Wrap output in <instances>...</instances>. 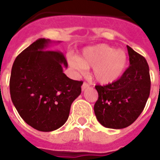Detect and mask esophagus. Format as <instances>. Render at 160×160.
<instances>
[{"label": "esophagus", "mask_w": 160, "mask_h": 160, "mask_svg": "<svg viewBox=\"0 0 160 160\" xmlns=\"http://www.w3.org/2000/svg\"><path fill=\"white\" fill-rule=\"evenodd\" d=\"M88 87H89V85H88L87 83L84 82L82 85V87H81V90H82V91H84V90H86Z\"/></svg>", "instance_id": "1"}]
</instances>
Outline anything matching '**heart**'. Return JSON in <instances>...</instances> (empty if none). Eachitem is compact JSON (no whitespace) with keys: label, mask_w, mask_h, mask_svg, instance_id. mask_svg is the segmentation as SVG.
Returning a JSON list of instances; mask_svg holds the SVG:
<instances>
[{"label":"heart","mask_w":160,"mask_h":160,"mask_svg":"<svg viewBox=\"0 0 160 160\" xmlns=\"http://www.w3.org/2000/svg\"><path fill=\"white\" fill-rule=\"evenodd\" d=\"M69 63L80 73L93 68L95 81L105 85L116 82L122 77L128 65V56L123 50L100 44L85 48L80 58L75 55L70 57Z\"/></svg>","instance_id":"1"}]
</instances>
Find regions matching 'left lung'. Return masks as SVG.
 Here are the masks:
<instances>
[{"instance_id":"left-lung-1","label":"left lung","mask_w":160,"mask_h":160,"mask_svg":"<svg viewBox=\"0 0 160 160\" xmlns=\"http://www.w3.org/2000/svg\"><path fill=\"white\" fill-rule=\"evenodd\" d=\"M129 66L116 82L96 85L99 98L94 106L96 119L109 129H124L133 124L144 109L150 92V76L144 56L127 46Z\"/></svg>"}]
</instances>
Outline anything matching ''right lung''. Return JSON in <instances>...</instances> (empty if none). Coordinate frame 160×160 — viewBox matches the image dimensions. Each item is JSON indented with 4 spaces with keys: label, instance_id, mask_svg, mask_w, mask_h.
Listing matches in <instances>:
<instances>
[{
    "label": "right lung",
    "instance_id": "right-lung-1",
    "mask_svg": "<svg viewBox=\"0 0 160 160\" xmlns=\"http://www.w3.org/2000/svg\"><path fill=\"white\" fill-rule=\"evenodd\" d=\"M51 43L41 38L25 49L14 61L10 79L11 100L19 114L43 132L55 130L66 122L83 84L63 72L67 61L60 51L46 50Z\"/></svg>",
    "mask_w": 160,
    "mask_h": 160
}]
</instances>
